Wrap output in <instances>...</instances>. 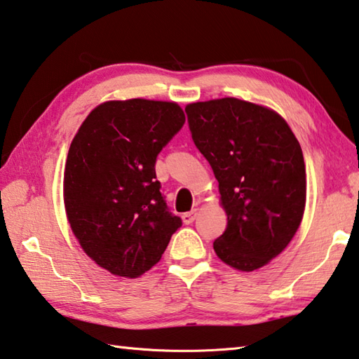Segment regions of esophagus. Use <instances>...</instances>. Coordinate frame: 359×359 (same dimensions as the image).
<instances>
[{
    "instance_id": "obj_1",
    "label": "esophagus",
    "mask_w": 359,
    "mask_h": 359,
    "mask_svg": "<svg viewBox=\"0 0 359 359\" xmlns=\"http://www.w3.org/2000/svg\"><path fill=\"white\" fill-rule=\"evenodd\" d=\"M196 217H198V210H196V208H194V210H191V212H187V213L182 215V218H184V223H185V224H191L193 221L196 219Z\"/></svg>"
}]
</instances>
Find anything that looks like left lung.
<instances>
[{
	"mask_svg": "<svg viewBox=\"0 0 359 359\" xmlns=\"http://www.w3.org/2000/svg\"><path fill=\"white\" fill-rule=\"evenodd\" d=\"M185 113L227 215L213 250L233 269H260L284 251L302 223L306 168L299 142L278 113L232 97L190 103Z\"/></svg>",
	"mask_w": 359,
	"mask_h": 359,
	"instance_id": "obj_1",
	"label": "left lung"
}]
</instances>
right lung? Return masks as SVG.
Returning a JSON list of instances; mask_svg holds the SVG:
<instances>
[{
	"mask_svg": "<svg viewBox=\"0 0 359 359\" xmlns=\"http://www.w3.org/2000/svg\"><path fill=\"white\" fill-rule=\"evenodd\" d=\"M184 123L172 102H107L89 113L72 141L64 171L72 232L116 276L151 270L182 226L161 194L155 163Z\"/></svg>",
	"mask_w": 359,
	"mask_h": 359,
	"instance_id": "obj_1",
	"label": "right lung"
}]
</instances>
